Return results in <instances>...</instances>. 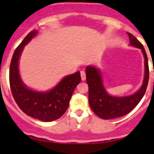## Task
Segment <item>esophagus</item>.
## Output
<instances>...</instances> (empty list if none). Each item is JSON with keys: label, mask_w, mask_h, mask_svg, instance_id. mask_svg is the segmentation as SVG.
Here are the masks:
<instances>
[{"label": "esophagus", "mask_w": 154, "mask_h": 154, "mask_svg": "<svg viewBox=\"0 0 154 154\" xmlns=\"http://www.w3.org/2000/svg\"><path fill=\"white\" fill-rule=\"evenodd\" d=\"M80 74H81V80H83V81L86 80V73H85V71H82L81 72H80Z\"/></svg>", "instance_id": "obj_1"}]
</instances>
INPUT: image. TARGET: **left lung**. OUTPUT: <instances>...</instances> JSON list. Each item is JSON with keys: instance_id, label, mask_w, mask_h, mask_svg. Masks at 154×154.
Returning a JSON list of instances; mask_svg holds the SVG:
<instances>
[{"instance_id": "8db88e82", "label": "left lung", "mask_w": 154, "mask_h": 154, "mask_svg": "<svg viewBox=\"0 0 154 154\" xmlns=\"http://www.w3.org/2000/svg\"><path fill=\"white\" fill-rule=\"evenodd\" d=\"M129 45L141 49L144 58V77L142 86L137 92L128 96L117 97L109 95L103 85L101 71L93 65L86 68V83L89 86V103L91 109L100 118H117L133 110L140 102L147 89L149 80V67L147 56L142 44L136 37L127 32Z\"/></svg>"}]
</instances>
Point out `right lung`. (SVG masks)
I'll return each instance as SVG.
<instances>
[{"label": "right lung", "mask_w": 154, "mask_h": 154, "mask_svg": "<svg viewBox=\"0 0 154 154\" xmlns=\"http://www.w3.org/2000/svg\"><path fill=\"white\" fill-rule=\"evenodd\" d=\"M37 34V31H31L13 53L10 66V89L16 104L25 114L41 121L50 122L60 118L66 111L81 77L80 71L67 75L54 88L47 92L27 87L19 74V62L24 47Z\"/></svg>", "instance_id": "add662e5"}]
</instances>
